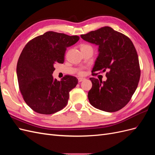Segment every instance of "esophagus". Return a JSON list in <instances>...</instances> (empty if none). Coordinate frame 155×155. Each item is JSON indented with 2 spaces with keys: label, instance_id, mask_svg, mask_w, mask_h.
I'll return each instance as SVG.
<instances>
[{
  "label": "esophagus",
  "instance_id": "esophagus-1",
  "mask_svg": "<svg viewBox=\"0 0 155 155\" xmlns=\"http://www.w3.org/2000/svg\"><path fill=\"white\" fill-rule=\"evenodd\" d=\"M85 78H78V81L79 82H81V81H84L85 80Z\"/></svg>",
  "mask_w": 155,
  "mask_h": 155
}]
</instances>
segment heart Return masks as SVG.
<instances>
[{
    "mask_svg": "<svg viewBox=\"0 0 155 155\" xmlns=\"http://www.w3.org/2000/svg\"><path fill=\"white\" fill-rule=\"evenodd\" d=\"M83 47H91V46H88V45H83L81 46V48H83ZM83 74V72H81V74Z\"/></svg>",
    "mask_w": 155,
    "mask_h": 155,
    "instance_id": "heart-1",
    "label": "heart"
}]
</instances>
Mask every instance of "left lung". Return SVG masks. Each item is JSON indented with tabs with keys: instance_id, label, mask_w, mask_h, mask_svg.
I'll use <instances>...</instances> for the list:
<instances>
[{
	"instance_id": "8db88e82",
	"label": "left lung",
	"mask_w": 155,
	"mask_h": 155,
	"mask_svg": "<svg viewBox=\"0 0 155 155\" xmlns=\"http://www.w3.org/2000/svg\"><path fill=\"white\" fill-rule=\"evenodd\" d=\"M81 37L98 46L93 72L106 73L107 80L91 78L92 87L88 93L90 104L97 109L112 112L122 109L130 101L140 78L137 50L128 37L105 26Z\"/></svg>"
}]
</instances>
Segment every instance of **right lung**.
Wrapping results in <instances>:
<instances>
[{"label": "right lung", "instance_id": "1", "mask_svg": "<svg viewBox=\"0 0 155 155\" xmlns=\"http://www.w3.org/2000/svg\"><path fill=\"white\" fill-rule=\"evenodd\" d=\"M79 39L77 35L47 31L23 48L17 65L18 86L26 104L37 113L51 114L67 105L69 92L77 85L78 79L65 76L59 81L52 74L56 63H64L67 48Z\"/></svg>", "mask_w": 155, "mask_h": 155}]
</instances>
